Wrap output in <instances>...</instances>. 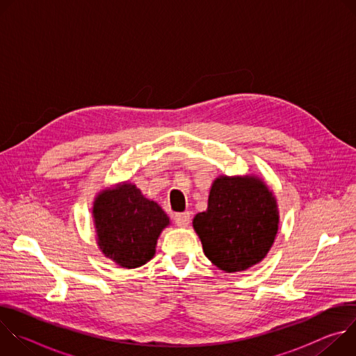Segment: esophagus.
Segmentation results:
<instances>
[{
    "mask_svg": "<svg viewBox=\"0 0 356 356\" xmlns=\"http://www.w3.org/2000/svg\"><path fill=\"white\" fill-rule=\"evenodd\" d=\"M173 220H175V224H176L177 227H183V228H184V227H187V225L190 224V213L186 211V213L175 214Z\"/></svg>",
    "mask_w": 356,
    "mask_h": 356,
    "instance_id": "obj_1",
    "label": "esophagus"
}]
</instances>
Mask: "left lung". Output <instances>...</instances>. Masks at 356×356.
<instances>
[{
	"instance_id": "8db88e82",
	"label": "left lung",
	"mask_w": 356,
	"mask_h": 356,
	"mask_svg": "<svg viewBox=\"0 0 356 356\" xmlns=\"http://www.w3.org/2000/svg\"><path fill=\"white\" fill-rule=\"evenodd\" d=\"M206 257L227 273L259 264L279 229L277 202L255 176H220L211 186L209 207L193 220Z\"/></svg>"
}]
</instances>
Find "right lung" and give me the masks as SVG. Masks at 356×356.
<instances>
[{"label": "right lung", "instance_id": "add662e5", "mask_svg": "<svg viewBox=\"0 0 356 356\" xmlns=\"http://www.w3.org/2000/svg\"><path fill=\"white\" fill-rule=\"evenodd\" d=\"M97 243L118 266L134 269L155 255L161 232L170 224L158 202L131 183L99 191L92 204Z\"/></svg>", "mask_w": 356, "mask_h": 356}]
</instances>
